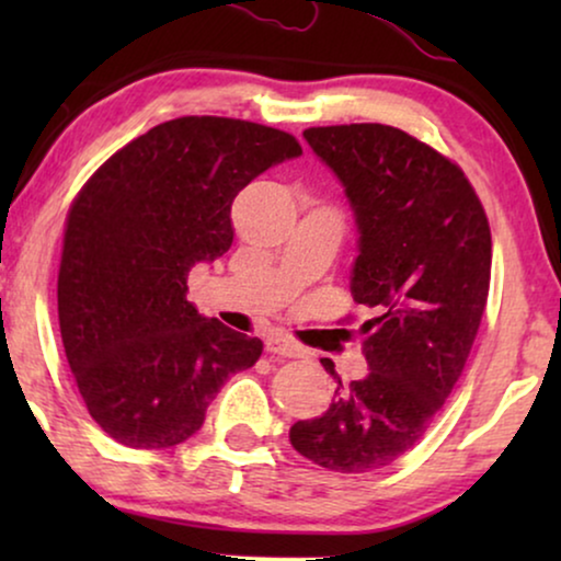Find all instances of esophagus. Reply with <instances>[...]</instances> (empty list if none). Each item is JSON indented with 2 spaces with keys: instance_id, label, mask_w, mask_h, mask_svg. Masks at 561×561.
Instances as JSON below:
<instances>
[{
  "instance_id": "obj_1",
  "label": "esophagus",
  "mask_w": 561,
  "mask_h": 561,
  "mask_svg": "<svg viewBox=\"0 0 561 561\" xmlns=\"http://www.w3.org/2000/svg\"><path fill=\"white\" fill-rule=\"evenodd\" d=\"M265 350L271 352V355H280V357H298V355H301V347H298L294 340H288V336H283V334L267 336Z\"/></svg>"
}]
</instances>
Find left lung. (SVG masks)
Returning <instances> with one entry per match:
<instances>
[{"instance_id":"left-lung-1","label":"left lung","mask_w":561,"mask_h":561,"mask_svg":"<svg viewBox=\"0 0 561 561\" xmlns=\"http://www.w3.org/2000/svg\"><path fill=\"white\" fill-rule=\"evenodd\" d=\"M342 183L357 227L350 288L378 317L359 327L367 373L290 444L334 472H373L405 455L447 401L488 304V217L470 181L434 148L388 125L304 133Z\"/></svg>"}]
</instances>
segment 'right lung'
<instances>
[{
	"label": "right lung",
	"instance_id": "obj_1",
	"mask_svg": "<svg viewBox=\"0 0 561 561\" xmlns=\"http://www.w3.org/2000/svg\"><path fill=\"white\" fill-rule=\"evenodd\" d=\"M301 156L296 137L227 117L163 122L81 188L58 273L60 340L91 419L133 449H168L204 424L263 342L206 319L188 273L232 248V202Z\"/></svg>",
	"mask_w": 561,
	"mask_h": 561
}]
</instances>
